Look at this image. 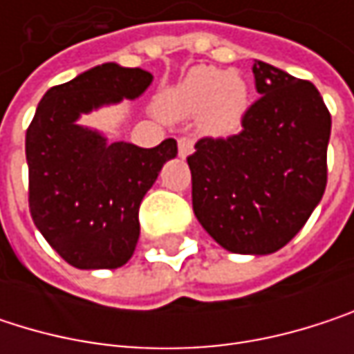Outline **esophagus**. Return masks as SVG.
I'll return each instance as SVG.
<instances>
[{
    "label": "esophagus",
    "instance_id": "1",
    "mask_svg": "<svg viewBox=\"0 0 354 354\" xmlns=\"http://www.w3.org/2000/svg\"><path fill=\"white\" fill-rule=\"evenodd\" d=\"M192 151H194V141L190 137H180L178 139V153H180V158H186Z\"/></svg>",
    "mask_w": 354,
    "mask_h": 354
}]
</instances>
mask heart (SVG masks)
Instances as JSON below:
<instances>
[{
    "instance_id": "heart-1",
    "label": "heart",
    "mask_w": 354,
    "mask_h": 354,
    "mask_svg": "<svg viewBox=\"0 0 354 354\" xmlns=\"http://www.w3.org/2000/svg\"><path fill=\"white\" fill-rule=\"evenodd\" d=\"M248 104L250 88L242 73L201 65L164 96L162 110L170 118L201 114L209 135H232L240 129Z\"/></svg>"
}]
</instances>
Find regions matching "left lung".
I'll list each match as a JSON object with an SVG mask.
<instances>
[{
    "label": "left lung",
    "instance_id": "8db88e82",
    "mask_svg": "<svg viewBox=\"0 0 354 354\" xmlns=\"http://www.w3.org/2000/svg\"><path fill=\"white\" fill-rule=\"evenodd\" d=\"M260 98L242 131L205 137L188 156L192 209L234 254H272L306 225L326 190L332 118L312 82L254 61Z\"/></svg>",
    "mask_w": 354,
    "mask_h": 354
}]
</instances>
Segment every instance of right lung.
<instances>
[{
    "mask_svg": "<svg viewBox=\"0 0 354 354\" xmlns=\"http://www.w3.org/2000/svg\"><path fill=\"white\" fill-rule=\"evenodd\" d=\"M153 75L104 63L50 88L26 131L30 215L57 254L75 268H118L139 240V205L162 166L176 158L174 139L143 149L77 124L82 114L139 98Z\"/></svg>",
    "mask_w": 354,
    "mask_h": 354,
    "instance_id": "add662e5",
    "label": "right lung"
}]
</instances>
